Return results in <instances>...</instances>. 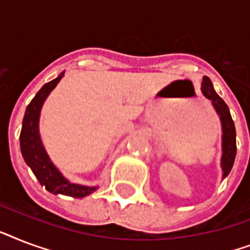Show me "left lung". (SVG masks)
Listing matches in <instances>:
<instances>
[{"label":"left lung","instance_id":"8db88e82","mask_svg":"<svg viewBox=\"0 0 250 250\" xmlns=\"http://www.w3.org/2000/svg\"><path fill=\"white\" fill-rule=\"evenodd\" d=\"M202 93L208 100L211 101L214 109L219 115L222 123V160L221 166L223 170V178L229 174L235 162L236 156V129L233 123L227 104L222 100L214 90L213 83L208 76L202 79Z\"/></svg>","mask_w":250,"mask_h":250}]
</instances>
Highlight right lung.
<instances>
[{
    "instance_id": "obj_1",
    "label": "right lung",
    "mask_w": 250,
    "mask_h": 250,
    "mask_svg": "<svg viewBox=\"0 0 250 250\" xmlns=\"http://www.w3.org/2000/svg\"><path fill=\"white\" fill-rule=\"evenodd\" d=\"M63 72L52 82L44 84L36 96L29 102L25 109L23 125L21 131V150L25 164L31 167L33 174L39 179V182L45 189L54 194H64L71 197L82 198L88 194L93 193L97 187H86L80 184L70 183L58 168L52 164L41 143L40 133H39V119L42 104L56 85L62 79Z\"/></svg>"
}]
</instances>
